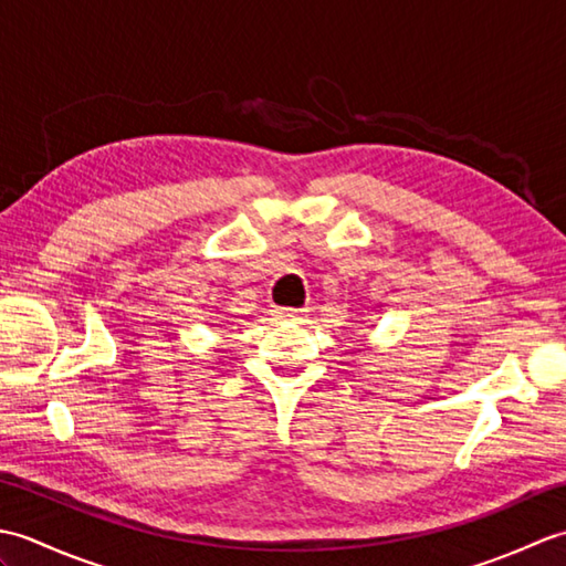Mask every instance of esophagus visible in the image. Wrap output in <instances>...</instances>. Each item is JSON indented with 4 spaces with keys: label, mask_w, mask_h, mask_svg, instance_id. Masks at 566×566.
I'll use <instances>...</instances> for the list:
<instances>
[{
    "label": "esophagus",
    "mask_w": 566,
    "mask_h": 566,
    "mask_svg": "<svg viewBox=\"0 0 566 566\" xmlns=\"http://www.w3.org/2000/svg\"><path fill=\"white\" fill-rule=\"evenodd\" d=\"M274 316L280 321H290V323H298L308 316L306 308H274Z\"/></svg>",
    "instance_id": "34e87169"
}]
</instances>
